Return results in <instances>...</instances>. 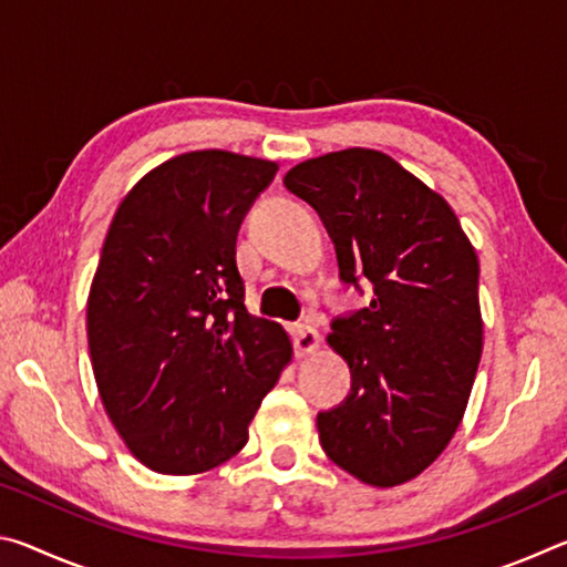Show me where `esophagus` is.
<instances>
[{"label":"esophagus","instance_id":"1","mask_svg":"<svg viewBox=\"0 0 567 567\" xmlns=\"http://www.w3.org/2000/svg\"><path fill=\"white\" fill-rule=\"evenodd\" d=\"M292 342L297 354H310L320 348V332L312 328V324H295L292 328Z\"/></svg>","mask_w":567,"mask_h":567}]
</instances>
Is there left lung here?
Here are the masks:
<instances>
[{"label": "left lung", "mask_w": 567, "mask_h": 567, "mask_svg": "<svg viewBox=\"0 0 567 567\" xmlns=\"http://www.w3.org/2000/svg\"><path fill=\"white\" fill-rule=\"evenodd\" d=\"M285 187L315 207L342 285H372L340 315L330 348L350 364V395L318 415L322 450L362 483L417 477L453 440L483 354L480 265L437 192L378 150L300 162Z\"/></svg>", "instance_id": "1"}]
</instances>
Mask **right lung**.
Instances as JSON below:
<instances>
[{
    "label": "right lung",
    "instance_id": "add662e5",
    "mask_svg": "<svg viewBox=\"0 0 567 567\" xmlns=\"http://www.w3.org/2000/svg\"><path fill=\"white\" fill-rule=\"evenodd\" d=\"M277 165L223 150L187 152L142 177L114 213L87 300L104 410L132 455L195 475L247 443L292 344L252 318L237 233Z\"/></svg>",
    "mask_w": 567,
    "mask_h": 567
}]
</instances>
